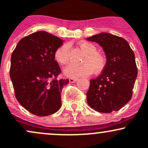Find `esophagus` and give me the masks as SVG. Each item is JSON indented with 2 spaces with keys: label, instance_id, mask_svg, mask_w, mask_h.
Instances as JSON below:
<instances>
[{
  "label": "esophagus",
  "instance_id": "34e87169",
  "mask_svg": "<svg viewBox=\"0 0 148 148\" xmlns=\"http://www.w3.org/2000/svg\"><path fill=\"white\" fill-rule=\"evenodd\" d=\"M69 82L70 83H75L76 81H77V79H72V78H70V79H69Z\"/></svg>",
  "mask_w": 148,
  "mask_h": 148
}]
</instances>
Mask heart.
Here are the masks:
<instances>
[{"instance_id": "obj_1", "label": "heart", "mask_w": 148, "mask_h": 148, "mask_svg": "<svg viewBox=\"0 0 148 148\" xmlns=\"http://www.w3.org/2000/svg\"><path fill=\"white\" fill-rule=\"evenodd\" d=\"M79 46L86 53L82 61L84 64L80 65L69 64L64 69V75L72 79H77L90 75L93 70L96 74L102 72L106 64V59L104 56L97 52L95 46L90 42H80ZM54 58L58 63L62 65L68 63L69 60V45L64 44L57 48L54 53Z\"/></svg>"}]
</instances>
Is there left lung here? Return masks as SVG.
Returning <instances> with one entry per match:
<instances>
[{
  "instance_id": "1",
  "label": "left lung",
  "mask_w": 148,
  "mask_h": 148,
  "mask_svg": "<svg viewBox=\"0 0 148 148\" xmlns=\"http://www.w3.org/2000/svg\"><path fill=\"white\" fill-rule=\"evenodd\" d=\"M86 40L99 44L106 58L104 69L90 80L88 104L100 113L118 111L132 98L137 78L134 51L125 39L111 33H100Z\"/></svg>"
}]
</instances>
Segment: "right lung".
<instances>
[{
	"instance_id": "right-lung-1",
	"label": "right lung",
	"mask_w": 148,
	"mask_h": 148,
	"mask_svg": "<svg viewBox=\"0 0 148 148\" xmlns=\"http://www.w3.org/2000/svg\"><path fill=\"white\" fill-rule=\"evenodd\" d=\"M63 40L45 31L22 38L11 56L10 76L18 102L38 116L60 108L61 92L69 79H58L60 68L54 53Z\"/></svg>"
}]
</instances>
